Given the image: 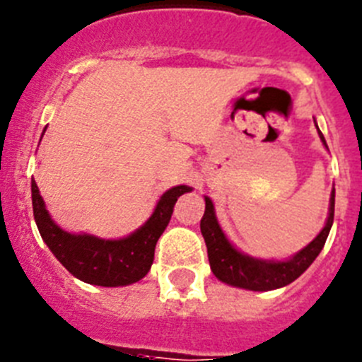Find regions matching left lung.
Returning a JSON list of instances; mask_svg holds the SVG:
<instances>
[{
    "label": "left lung",
    "instance_id": "8db88e82",
    "mask_svg": "<svg viewBox=\"0 0 362 362\" xmlns=\"http://www.w3.org/2000/svg\"><path fill=\"white\" fill-rule=\"evenodd\" d=\"M320 138L327 147V141H325L321 131ZM204 201H206V208H204V215L201 218V233L206 242L208 260H210V267L215 276L224 284L240 287V289L273 291L285 287L298 276H301L321 253L334 222L336 190H332L330 194V208H328V218L323 230L309 246L298 251L289 260H262V258H253L235 250L233 244L228 240L224 231L218 226L211 199L204 197Z\"/></svg>",
    "mask_w": 362,
    "mask_h": 362
}]
</instances>
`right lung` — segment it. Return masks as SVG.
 <instances>
[{
	"label": "right lung",
	"mask_w": 362,
	"mask_h": 362,
	"mask_svg": "<svg viewBox=\"0 0 362 362\" xmlns=\"http://www.w3.org/2000/svg\"><path fill=\"white\" fill-rule=\"evenodd\" d=\"M190 190L187 185H179L165 192L144 226L118 240L68 233L59 228L49 217L34 179L32 206L42 240L73 276L100 287H122L141 280L148 273L154 262L156 242L170 222L175 201Z\"/></svg>",
	"instance_id": "add662e5"
}]
</instances>
